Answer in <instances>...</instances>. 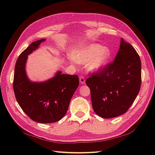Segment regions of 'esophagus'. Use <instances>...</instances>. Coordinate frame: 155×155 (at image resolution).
Masks as SVG:
<instances>
[{
	"label": "esophagus",
	"mask_w": 155,
	"mask_h": 155,
	"mask_svg": "<svg viewBox=\"0 0 155 155\" xmlns=\"http://www.w3.org/2000/svg\"><path fill=\"white\" fill-rule=\"evenodd\" d=\"M79 81L81 84H85V78L83 76L79 77Z\"/></svg>",
	"instance_id": "34e87169"
}]
</instances>
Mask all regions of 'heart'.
<instances>
[{
    "mask_svg": "<svg viewBox=\"0 0 155 155\" xmlns=\"http://www.w3.org/2000/svg\"><path fill=\"white\" fill-rule=\"evenodd\" d=\"M72 58L77 62L85 64L89 61L90 69L98 71L102 69L111 57V51L99 44H90L72 52Z\"/></svg>",
    "mask_w": 155,
    "mask_h": 155,
    "instance_id": "heart-1",
    "label": "heart"
}]
</instances>
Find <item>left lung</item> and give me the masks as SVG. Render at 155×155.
Segmentation results:
<instances>
[{"instance_id":"8db88e82","label":"left lung","mask_w":155,"mask_h":155,"mask_svg":"<svg viewBox=\"0 0 155 155\" xmlns=\"http://www.w3.org/2000/svg\"><path fill=\"white\" fill-rule=\"evenodd\" d=\"M141 83L140 56L131 44L121 38L114 61L91 73L86 80L94 111L103 118L124 114L137 97Z\"/></svg>"}]
</instances>
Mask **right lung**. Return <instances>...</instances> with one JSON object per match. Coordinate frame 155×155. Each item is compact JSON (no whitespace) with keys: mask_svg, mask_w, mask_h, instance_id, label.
I'll use <instances>...</instances> for the list:
<instances>
[{"mask_svg":"<svg viewBox=\"0 0 155 155\" xmlns=\"http://www.w3.org/2000/svg\"><path fill=\"white\" fill-rule=\"evenodd\" d=\"M45 39L31 43L20 54L15 64L13 87L15 98L21 109L33 121L52 123L64 117L79 80L78 75L57 73L51 79L43 83H33L25 72L27 55Z\"/></svg>","mask_w":155,"mask_h":155,"instance_id":"right-lung-1","label":"right lung"}]
</instances>
